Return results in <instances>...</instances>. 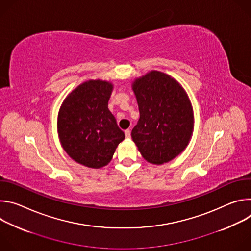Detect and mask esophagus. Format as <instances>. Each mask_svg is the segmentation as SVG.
Here are the masks:
<instances>
[{"label": "esophagus", "instance_id": "1", "mask_svg": "<svg viewBox=\"0 0 251 251\" xmlns=\"http://www.w3.org/2000/svg\"><path fill=\"white\" fill-rule=\"evenodd\" d=\"M125 136H126V138H130L131 137V132H130V130L128 129V130H125Z\"/></svg>", "mask_w": 251, "mask_h": 251}]
</instances>
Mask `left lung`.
<instances>
[{
  "label": "left lung",
  "instance_id": "left-lung-1",
  "mask_svg": "<svg viewBox=\"0 0 251 251\" xmlns=\"http://www.w3.org/2000/svg\"><path fill=\"white\" fill-rule=\"evenodd\" d=\"M140 118L131 136L142 157L154 165L168 163L189 145L194 111L188 93L174 77L151 70L132 83Z\"/></svg>",
  "mask_w": 251,
  "mask_h": 251
}]
</instances>
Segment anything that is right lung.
Here are the masks:
<instances>
[{"instance_id":"obj_1","label":"right lung","mask_w":251,"mask_h":251,"mask_svg":"<svg viewBox=\"0 0 251 251\" xmlns=\"http://www.w3.org/2000/svg\"><path fill=\"white\" fill-rule=\"evenodd\" d=\"M113 84L89 79L71 91L57 115V133L66 154L76 163L92 169L108 165L125 139L108 101Z\"/></svg>"}]
</instances>
